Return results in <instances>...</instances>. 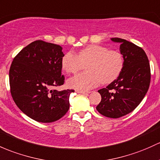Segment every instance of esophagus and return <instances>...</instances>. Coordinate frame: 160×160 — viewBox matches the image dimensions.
<instances>
[{
	"label": "esophagus",
	"mask_w": 160,
	"mask_h": 160,
	"mask_svg": "<svg viewBox=\"0 0 160 160\" xmlns=\"http://www.w3.org/2000/svg\"><path fill=\"white\" fill-rule=\"evenodd\" d=\"M75 92H76L77 93H79V94H89L90 93V92H85V91H79V90H76Z\"/></svg>",
	"instance_id": "1"
}]
</instances>
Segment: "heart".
<instances>
[{"instance_id":"1","label":"heart","mask_w":160,"mask_h":160,"mask_svg":"<svg viewBox=\"0 0 160 160\" xmlns=\"http://www.w3.org/2000/svg\"><path fill=\"white\" fill-rule=\"evenodd\" d=\"M87 72L78 74L67 81L72 88L87 91L99 84H109L121 74L123 66L122 55L118 51L108 50L99 45H90L78 51L77 55L72 51L66 52L62 59V68L68 74H74L85 64Z\"/></svg>"}]
</instances>
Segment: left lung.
I'll use <instances>...</instances> for the list:
<instances>
[{
    "label": "left lung",
    "instance_id": "8db88e82",
    "mask_svg": "<svg viewBox=\"0 0 160 160\" xmlns=\"http://www.w3.org/2000/svg\"><path fill=\"white\" fill-rule=\"evenodd\" d=\"M120 43L123 66L119 76L98 90L101 101L96 107L101 114L119 118L132 112L145 97L150 83V67L142 48L121 38H111Z\"/></svg>",
    "mask_w": 160,
    "mask_h": 160
}]
</instances>
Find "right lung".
Segmentation results:
<instances>
[{"instance_id":"1","label":"right lung","mask_w":160,"mask_h":160,"mask_svg":"<svg viewBox=\"0 0 160 160\" xmlns=\"http://www.w3.org/2000/svg\"><path fill=\"white\" fill-rule=\"evenodd\" d=\"M63 56L61 46L37 40L23 48L12 62V98L20 111L34 121H56L69 109V96L74 90L51 89L64 84Z\"/></svg>"}]
</instances>
